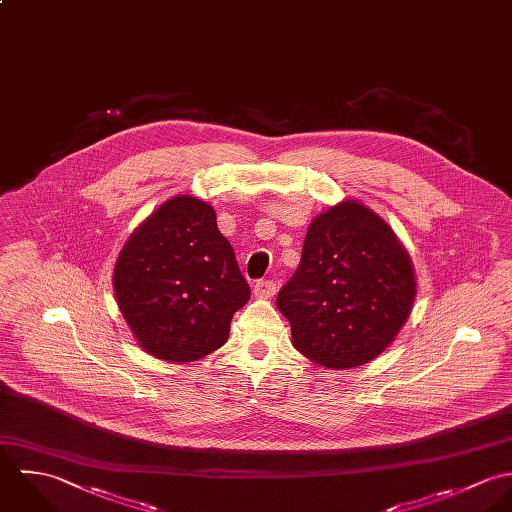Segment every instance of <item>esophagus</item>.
<instances>
[{
	"instance_id": "34e87169",
	"label": "esophagus",
	"mask_w": 512,
	"mask_h": 512,
	"mask_svg": "<svg viewBox=\"0 0 512 512\" xmlns=\"http://www.w3.org/2000/svg\"><path fill=\"white\" fill-rule=\"evenodd\" d=\"M253 293L257 299H271L277 293V285L273 281H257Z\"/></svg>"
}]
</instances>
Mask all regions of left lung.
I'll list each match as a JSON object with an SVG mask.
<instances>
[{
    "mask_svg": "<svg viewBox=\"0 0 512 512\" xmlns=\"http://www.w3.org/2000/svg\"><path fill=\"white\" fill-rule=\"evenodd\" d=\"M415 295L413 263L394 229L368 205L344 200L310 221L299 269L277 308L303 356L348 370L396 340Z\"/></svg>",
    "mask_w": 512,
    "mask_h": 512,
    "instance_id": "obj_1",
    "label": "left lung"
}]
</instances>
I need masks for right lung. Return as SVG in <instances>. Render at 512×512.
<instances>
[{
  "mask_svg": "<svg viewBox=\"0 0 512 512\" xmlns=\"http://www.w3.org/2000/svg\"><path fill=\"white\" fill-rule=\"evenodd\" d=\"M112 287L138 346L164 362L221 348L251 289L209 204L176 196L156 207L118 253Z\"/></svg>",
  "mask_w": 512,
  "mask_h": 512,
  "instance_id": "right-lung-1",
  "label": "right lung"
}]
</instances>
